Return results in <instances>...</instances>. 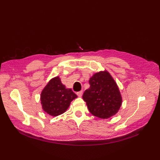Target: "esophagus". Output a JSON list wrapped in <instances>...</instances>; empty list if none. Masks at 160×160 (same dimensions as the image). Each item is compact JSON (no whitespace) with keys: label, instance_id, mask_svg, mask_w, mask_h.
Masks as SVG:
<instances>
[{"label":"esophagus","instance_id":"34e87169","mask_svg":"<svg viewBox=\"0 0 160 160\" xmlns=\"http://www.w3.org/2000/svg\"><path fill=\"white\" fill-rule=\"evenodd\" d=\"M77 95H78L79 97H81L82 95H83V91H79V92H77Z\"/></svg>","mask_w":160,"mask_h":160}]
</instances>
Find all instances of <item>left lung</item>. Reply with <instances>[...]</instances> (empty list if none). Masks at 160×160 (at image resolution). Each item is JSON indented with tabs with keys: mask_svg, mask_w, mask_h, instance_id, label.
Listing matches in <instances>:
<instances>
[{
	"mask_svg": "<svg viewBox=\"0 0 160 160\" xmlns=\"http://www.w3.org/2000/svg\"><path fill=\"white\" fill-rule=\"evenodd\" d=\"M90 88L85 90L83 99L90 113L101 119L115 115L122 103L118 86L107 71L96 72L89 79Z\"/></svg>",
	"mask_w": 160,
	"mask_h": 160,
	"instance_id": "obj_1",
	"label": "left lung"
}]
</instances>
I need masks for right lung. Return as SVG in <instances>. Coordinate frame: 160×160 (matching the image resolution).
Listing matches in <instances>:
<instances>
[{"instance_id":"right-lung-1","label":"right lung","mask_w":160,"mask_h":160,"mask_svg":"<svg viewBox=\"0 0 160 160\" xmlns=\"http://www.w3.org/2000/svg\"><path fill=\"white\" fill-rule=\"evenodd\" d=\"M77 98L71 89H67L57 76L51 79L42 89L41 103L43 111L55 117L65 113L71 101Z\"/></svg>"}]
</instances>
